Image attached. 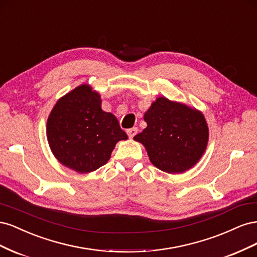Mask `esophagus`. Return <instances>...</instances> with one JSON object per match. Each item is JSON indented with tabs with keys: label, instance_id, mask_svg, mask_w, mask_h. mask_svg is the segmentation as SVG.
Listing matches in <instances>:
<instances>
[{
	"label": "esophagus",
	"instance_id": "1",
	"mask_svg": "<svg viewBox=\"0 0 257 257\" xmlns=\"http://www.w3.org/2000/svg\"><path fill=\"white\" fill-rule=\"evenodd\" d=\"M126 132H127L128 137H130V138H133V137L137 134L138 130H137V127H132V128H130V130H127Z\"/></svg>",
	"mask_w": 257,
	"mask_h": 257
}]
</instances>
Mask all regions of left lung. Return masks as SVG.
I'll list each match as a JSON object with an SVG mask.
<instances>
[{
	"mask_svg": "<svg viewBox=\"0 0 257 257\" xmlns=\"http://www.w3.org/2000/svg\"><path fill=\"white\" fill-rule=\"evenodd\" d=\"M147 127L134 137L142 143L152 164L168 174L192 168L207 148L209 128L195 108L159 97L144 115Z\"/></svg>",
	"mask_w": 257,
	"mask_h": 257,
	"instance_id": "left-lung-1",
	"label": "left lung"
}]
</instances>
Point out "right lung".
Returning a JSON list of instances; mask_svg holds the SVG:
<instances>
[{
	"instance_id": "right-lung-1",
	"label": "right lung",
	"mask_w": 257,
	"mask_h": 257,
	"mask_svg": "<svg viewBox=\"0 0 257 257\" xmlns=\"http://www.w3.org/2000/svg\"><path fill=\"white\" fill-rule=\"evenodd\" d=\"M89 84L61 97L47 120V139L56 159L79 174L94 172L110 159L115 144L126 141L118 119L102 109Z\"/></svg>"
}]
</instances>
